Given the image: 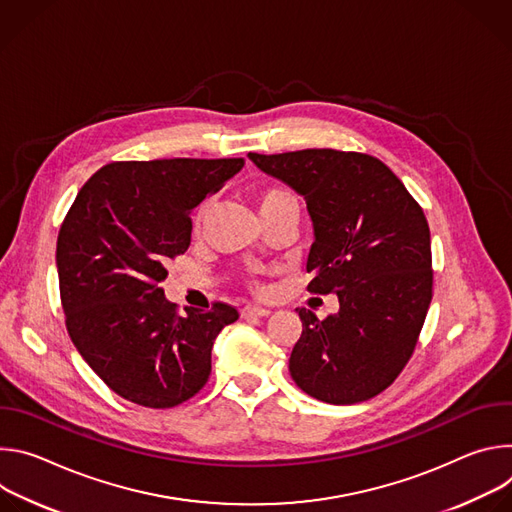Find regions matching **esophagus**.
<instances>
[{"label": "esophagus", "instance_id": "esophagus-1", "mask_svg": "<svg viewBox=\"0 0 512 512\" xmlns=\"http://www.w3.org/2000/svg\"><path fill=\"white\" fill-rule=\"evenodd\" d=\"M271 310L265 308V306H257V304H247L243 308V316L245 318H263V316H269Z\"/></svg>", "mask_w": 512, "mask_h": 512}]
</instances>
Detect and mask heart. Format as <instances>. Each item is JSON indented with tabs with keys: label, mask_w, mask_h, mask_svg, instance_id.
Instances as JSON below:
<instances>
[{
	"label": "heart",
	"mask_w": 512,
	"mask_h": 512,
	"mask_svg": "<svg viewBox=\"0 0 512 512\" xmlns=\"http://www.w3.org/2000/svg\"><path fill=\"white\" fill-rule=\"evenodd\" d=\"M287 204H298V198L294 196V192H289L283 186H265L257 192V206H259L261 214H267V212L277 210ZM206 214H208V202L200 204L198 210L194 212V229L196 231L202 227Z\"/></svg>",
	"instance_id": "obj_1"
}]
</instances>
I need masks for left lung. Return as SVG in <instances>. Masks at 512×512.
<instances>
[{
  "label": "left lung",
  "mask_w": 512,
  "mask_h": 512,
  "mask_svg": "<svg viewBox=\"0 0 512 512\" xmlns=\"http://www.w3.org/2000/svg\"><path fill=\"white\" fill-rule=\"evenodd\" d=\"M249 158L304 196L316 237L308 291L340 302L326 320L296 310L302 336L289 356L291 379L332 405L379 395L409 362L433 296L421 206L369 154L324 148Z\"/></svg>",
  "instance_id": "left-lung-1"
}]
</instances>
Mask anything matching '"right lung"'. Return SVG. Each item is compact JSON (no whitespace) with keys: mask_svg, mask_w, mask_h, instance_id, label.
Returning a JSON list of instances; mask_svg holds the SVG:
<instances>
[{"mask_svg":"<svg viewBox=\"0 0 512 512\" xmlns=\"http://www.w3.org/2000/svg\"><path fill=\"white\" fill-rule=\"evenodd\" d=\"M245 166L243 158L113 162L66 212L56 267L70 340L119 397L150 409L192 399L210 377L214 338L239 318L164 298L168 265L190 247V212Z\"/></svg>","mask_w":512,"mask_h":512,"instance_id":"right-lung-1","label":"right lung"}]
</instances>
